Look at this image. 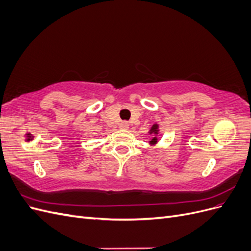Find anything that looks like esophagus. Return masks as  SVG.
I'll return each instance as SVG.
<instances>
[{"label":"esophagus","instance_id":"34e87169","mask_svg":"<svg viewBox=\"0 0 251 251\" xmlns=\"http://www.w3.org/2000/svg\"><path fill=\"white\" fill-rule=\"evenodd\" d=\"M119 128H121V130H127L128 124L126 123V121H123V123L119 124Z\"/></svg>","mask_w":251,"mask_h":251}]
</instances>
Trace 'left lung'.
Masks as SVG:
<instances>
[{
  "label": "left lung",
  "mask_w": 251,
  "mask_h": 251,
  "mask_svg": "<svg viewBox=\"0 0 251 251\" xmlns=\"http://www.w3.org/2000/svg\"><path fill=\"white\" fill-rule=\"evenodd\" d=\"M158 132H159V126H158L157 124H155V125L151 126V130H150V132H149V133H150L151 135H154L155 137H153V139L150 140V144H151V146H154V144H156V143H157L158 138L156 137V136H157Z\"/></svg>",
  "instance_id": "1"
}]
</instances>
